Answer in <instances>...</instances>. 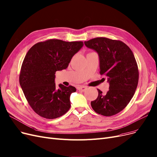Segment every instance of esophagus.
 <instances>
[{
    "mask_svg": "<svg viewBox=\"0 0 157 157\" xmlns=\"http://www.w3.org/2000/svg\"><path fill=\"white\" fill-rule=\"evenodd\" d=\"M86 88L87 87L86 86H80L78 87V90L82 91V92H84L86 89Z\"/></svg>",
    "mask_w": 157,
    "mask_h": 157,
    "instance_id": "34e87169",
    "label": "esophagus"
}]
</instances>
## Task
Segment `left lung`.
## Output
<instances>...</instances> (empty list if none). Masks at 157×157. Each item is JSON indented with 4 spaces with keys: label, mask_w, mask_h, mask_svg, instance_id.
<instances>
[{
    "label": "left lung",
    "mask_w": 157,
    "mask_h": 157,
    "mask_svg": "<svg viewBox=\"0 0 157 157\" xmlns=\"http://www.w3.org/2000/svg\"><path fill=\"white\" fill-rule=\"evenodd\" d=\"M99 58L100 74L108 78L109 90L98 89V98L91 101L93 110L104 116H112L128 105L137 89L139 70L130 48L120 40L98 37L85 42Z\"/></svg>",
    "instance_id": "1"
}]
</instances>
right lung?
<instances>
[{"label":"right lung","instance_id":"1","mask_svg":"<svg viewBox=\"0 0 157 157\" xmlns=\"http://www.w3.org/2000/svg\"><path fill=\"white\" fill-rule=\"evenodd\" d=\"M83 46V42L51 39L35 44L26 54L19 82L30 106L40 116L53 119L69 111L71 94L76 89L62 84L57 87L55 74L67 69Z\"/></svg>","mask_w":157,"mask_h":157}]
</instances>
